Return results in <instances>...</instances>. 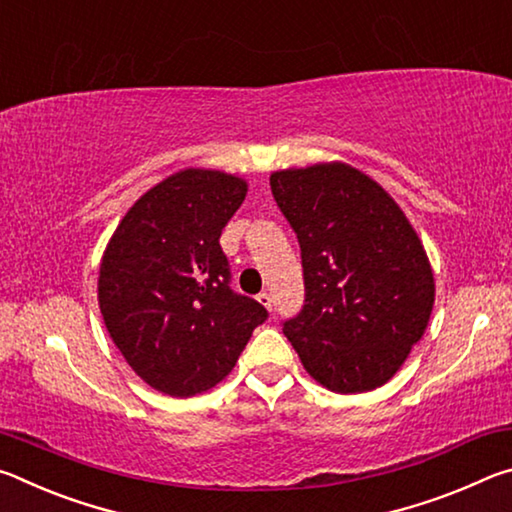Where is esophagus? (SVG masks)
I'll list each match as a JSON object with an SVG mask.
<instances>
[{"instance_id":"esophagus-1","label":"esophagus","mask_w":512,"mask_h":512,"mask_svg":"<svg viewBox=\"0 0 512 512\" xmlns=\"http://www.w3.org/2000/svg\"><path fill=\"white\" fill-rule=\"evenodd\" d=\"M257 300L259 302H262V305L268 309V311H271L273 309V296H271V293H268V291H262V293H259V296H257Z\"/></svg>"}]
</instances>
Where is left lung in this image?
Here are the masks:
<instances>
[{"instance_id": "8db88e82", "label": "left lung", "mask_w": 512, "mask_h": 512, "mask_svg": "<svg viewBox=\"0 0 512 512\" xmlns=\"http://www.w3.org/2000/svg\"><path fill=\"white\" fill-rule=\"evenodd\" d=\"M271 192L296 232L305 277V305L284 320V336L329 391L386 384L422 339L436 291L411 223L343 162L275 171Z\"/></svg>"}]
</instances>
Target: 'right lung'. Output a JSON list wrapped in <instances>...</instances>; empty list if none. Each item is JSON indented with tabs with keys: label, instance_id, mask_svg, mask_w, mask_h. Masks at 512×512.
<instances>
[{
	"label": "right lung",
	"instance_id": "obj_1",
	"mask_svg": "<svg viewBox=\"0 0 512 512\" xmlns=\"http://www.w3.org/2000/svg\"><path fill=\"white\" fill-rule=\"evenodd\" d=\"M246 189L221 171L173 173L126 212L103 253V323L155 391L192 397L216 386L268 318L264 305L230 289L219 244Z\"/></svg>",
	"mask_w": 512,
	"mask_h": 512
}]
</instances>
